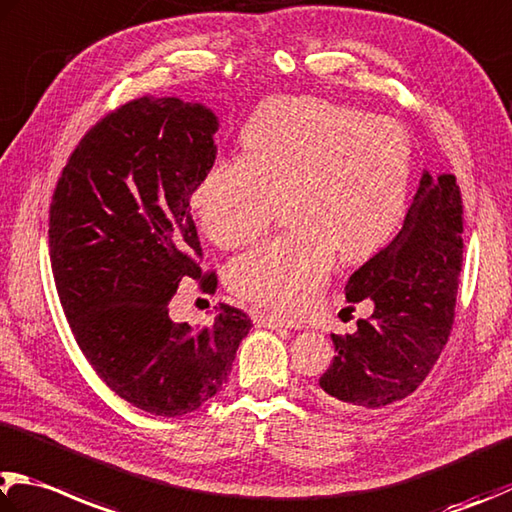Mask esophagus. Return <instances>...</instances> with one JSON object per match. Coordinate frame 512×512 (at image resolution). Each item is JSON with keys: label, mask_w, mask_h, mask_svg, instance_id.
Segmentation results:
<instances>
[{"label": "esophagus", "mask_w": 512, "mask_h": 512, "mask_svg": "<svg viewBox=\"0 0 512 512\" xmlns=\"http://www.w3.org/2000/svg\"><path fill=\"white\" fill-rule=\"evenodd\" d=\"M253 320L259 324V327H268V329H297V322L284 320L280 315H273L266 311H253Z\"/></svg>", "instance_id": "obj_1"}]
</instances>
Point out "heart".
<instances>
[{
    "instance_id": "b5f03b06",
    "label": "heart",
    "mask_w": 512,
    "mask_h": 512,
    "mask_svg": "<svg viewBox=\"0 0 512 512\" xmlns=\"http://www.w3.org/2000/svg\"><path fill=\"white\" fill-rule=\"evenodd\" d=\"M241 156L219 159L192 192L201 230L221 248L257 241L282 201L288 230L237 257L230 291L266 309L300 313L336 262L383 248L403 221L412 181L405 129L318 98L264 102L239 136Z\"/></svg>"
}]
</instances>
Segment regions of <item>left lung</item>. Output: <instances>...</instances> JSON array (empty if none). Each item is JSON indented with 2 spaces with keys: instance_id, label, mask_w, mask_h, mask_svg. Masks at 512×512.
Returning <instances> with one entry per match:
<instances>
[{
  "instance_id": "8db88e82",
  "label": "left lung",
  "mask_w": 512,
  "mask_h": 512,
  "mask_svg": "<svg viewBox=\"0 0 512 512\" xmlns=\"http://www.w3.org/2000/svg\"><path fill=\"white\" fill-rule=\"evenodd\" d=\"M463 203L452 174L423 172L398 235L349 277V302H369L358 329L331 340L324 401L374 412L403 401L430 374L450 338L463 264Z\"/></svg>"
}]
</instances>
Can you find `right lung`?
I'll list each match as a JSON object with an SVG mask.
<instances>
[{
  "label": "right lung",
  "mask_w": 512,
  "mask_h": 512,
  "mask_svg": "<svg viewBox=\"0 0 512 512\" xmlns=\"http://www.w3.org/2000/svg\"><path fill=\"white\" fill-rule=\"evenodd\" d=\"M217 127L199 102L129 100L80 138L51 199V268L73 338L111 392L156 416L215 396L253 327L230 304L203 327L170 318L181 282L217 288L190 215Z\"/></svg>",
  "instance_id": "add662e5"
}]
</instances>
